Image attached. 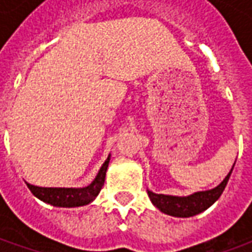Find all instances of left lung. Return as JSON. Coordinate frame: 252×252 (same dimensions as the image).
I'll use <instances>...</instances> for the list:
<instances>
[{"instance_id":"left-lung-1","label":"left lung","mask_w":252,"mask_h":252,"mask_svg":"<svg viewBox=\"0 0 252 252\" xmlns=\"http://www.w3.org/2000/svg\"><path fill=\"white\" fill-rule=\"evenodd\" d=\"M235 166V164H233ZM233 169V167H232ZM232 169L228 173V175L222 180V182L216 188L205 191H197L193 194L186 197H177V195L167 194H157L151 190H147L148 197L154 205L158 208L159 211L163 212L166 215L174 217H191L198 215L201 212L206 211L211 205H213L219 197L227 186V182L231 177Z\"/></svg>"}]
</instances>
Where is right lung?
<instances>
[{
  "mask_svg": "<svg viewBox=\"0 0 252 252\" xmlns=\"http://www.w3.org/2000/svg\"><path fill=\"white\" fill-rule=\"evenodd\" d=\"M110 155L101 166L98 174L94 181L86 188H40V186L31 185L27 182L32 194L39 200L54 206H63V208H74V206H83L90 204L98 195L99 190L102 189L105 182V175L109 164Z\"/></svg>",
  "mask_w": 252,
  "mask_h": 252,
  "instance_id": "1",
  "label": "right lung"
}]
</instances>
